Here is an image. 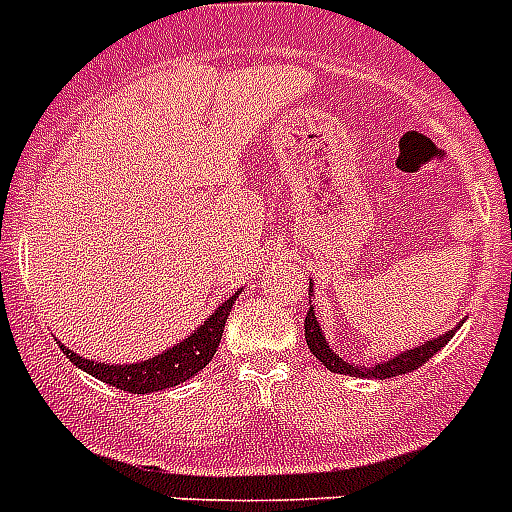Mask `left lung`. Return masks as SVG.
<instances>
[{"label": "left lung", "instance_id": "obj_1", "mask_svg": "<svg viewBox=\"0 0 512 512\" xmlns=\"http://www.w3.org/2000/svg\"><path fill=\"white\" fill-rule=\"evenodd\" d=\"M455 331H458V328H455ZM455 331H447V334L439 336V339H431V342L421 344V347H413V350L402 352V355H397L394 360H386V363L373 365V368H355V365L344 363L339 355H334V350H328L326 336H323L321 326H318V321H315L313 307L307 310V318H305L307 347H310V352L321 360V365H326L328 371L344 373V376H360V378H392V376H400V373L415 371V368H421L429 357H434L436 352L442 350L444 344L450 342L452 336H455Z\"/></svg>", "mask_w": 512, "mask_h": 512}]
</instances>
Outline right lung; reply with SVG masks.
<instances>
[{
	"label": "right lung",
	"instance_id": "right-lung-1",
	"mask_svg": "<svg viewBox=\"0 0 512 512\" xmlns=\"http://www.w3.org/2000/svg\"><path fill=\"white\" fill-rule=\"evenodd\" d=\"M236 297H239V294L228 297L226 302L207 318L205 326H199L186 342L176 344L173 350L162 352V355L152 357V360H144V363L105 365L94 363V360H86V357L76 355V352H70L65 344H60V350L65 352V357H68L70 363L83 368V371L91 373V376L102 378L105 384L115 386L120 392L147 394L160 392V389H170V386L181 384V381H186V378H191L194 373L202 371V368L213 360Z\"/></svg>",
	"mask_w": 512,
	"mask_h": 512
}]
</instances>
